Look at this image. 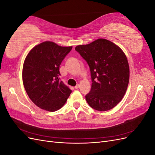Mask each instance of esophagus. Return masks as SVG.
<instances>
[{
  "instance_id": "obj_1",
  "label": "esophagus",
  "mask_w": 155,
  "mask_h": 155,
  "mask_svg": "<svg viewBox=\"0 0 155 155\" xmlns=\"http://www.w3.org/2000/svg\"><path fill=\"white\" fill-rule=\"evenodd\" d=\"M79 87V85H77L76 86L74 87V88H75V89H78Z\"/></svg>"
}]
</instances>
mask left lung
Masks as SVG:
<instances>
[{
  "label": "left lung",
  "mask_w": 155,
  "mask_h": 155,
  "mask_svg": "<svg viewBox=\"0 0 155 155\" xmlns=\"http://www.w3.org/2000/svg\"><path fill=\"white\" fill-rule=\"evenodd\" d=\"M90 67L92 88L85 98L93 109H112L122 100L129 81V66L118 46L105 39L75 48Z\"/></svg>",
  "instance_id": "8db88e82"
}]
</instances>
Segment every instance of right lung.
I'll list each match as a JSON object with an SVG mask.
<instances>
[{"label": "right lung", "instance_id": "add662e5", "mask_svg": "<svg viewBox=\"0 0 155 155\" xmlns=\"http://www.w3.org/2000/svg\"><path fill=\"white\" fill-rule=\"evenodd\" d=\"M72 46L45 41L34 46L23 64L22 81L30 100L41 109L54 112L66 103L72 91L59 81V66Z\"/></svg>", "mask_w": 155, "mask_h": 155}]
</instances>
